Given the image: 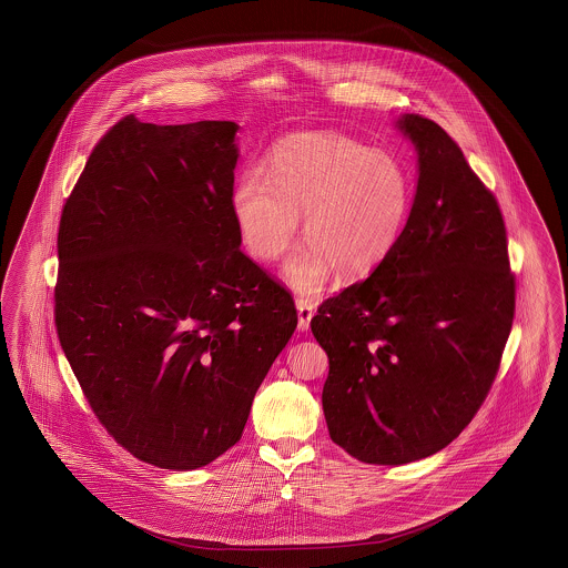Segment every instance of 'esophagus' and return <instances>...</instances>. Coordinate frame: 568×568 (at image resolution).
Wrapping results in <instances>:
<instances>
[{
	"label": "esophagus",
	"instance_id": "esophagus-1",
	"mask_svg": "<svg viewBox=\"0 0 568 568\" xmlns=\"http://www.w3.org/2000/svg\"><path fill=\"white\" fill-rule=\"evenodd\" d=\"M295 307H297V328H300L302 333H305V331L310 328L312 316H314V304H312L310 300L300 297V300L295 302Z\"/></svg>",
	"mask_w": 568,
	"mask_h": 568
}]
</instances>
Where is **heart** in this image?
I'll return each instance as SVG.
<instances>
[{"instance_id": "obj_1", "label": "heart", "mask_w": 568, "mask_h": 568, "mask_svg": "<svg viewBox=\"0 0 568 568\" xmlns=\"http://www.w3.org/2000/svg\"><path fill=\"white\" fill-rule=\"evenodd\" d=\"M230 207L242 244L261 261L290 248L305 213L304 246L283 266L300 293L341 277L374 273L400 242L413 207V181L386 152L341 133L307 131L281 139L263 170H244Z\"/></svg>"}]
</instances>
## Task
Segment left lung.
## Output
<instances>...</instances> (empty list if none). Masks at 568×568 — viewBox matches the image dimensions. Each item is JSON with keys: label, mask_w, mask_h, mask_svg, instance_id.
Returning a JSON list of instances; mask_svg holds the SVG:
<instances>
[{"label": "left lung", "mask_w": 568, "mask_h": 568, "mask_svg": "<svg viewBox=\"0 0 568 568\" xmlns=\"http://www.w3.org/2000/svg\"><path fill=\"white\" fill-rule=\"evenodd\" d=\"M418 181L400 242L310 326L331 361V439L365 464L402 466L456 439L495 382L515 312L495 194L456 141L418 114L396 121Z\"/></svg>", "instance_id": "1"}]
</instances>
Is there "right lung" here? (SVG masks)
<instances>
[{
	"instance_id": "add662e5",
	"label": "right lung",
	"mask_w": 568,
	"mask_h": 568,
	"mask_svg": "<svg viewBox=\"0 0 568 568\" xmlns=\"http://www.w3.org/2000/svg\"><path fill=\"white\" fill-rule=\"evenodd\" d=\"M232 121L121 119L57 235L55 324L98 420L133 456L196 470L240 442L290 343V291L240 250Z\"/></svg>"
}]
</instances>
